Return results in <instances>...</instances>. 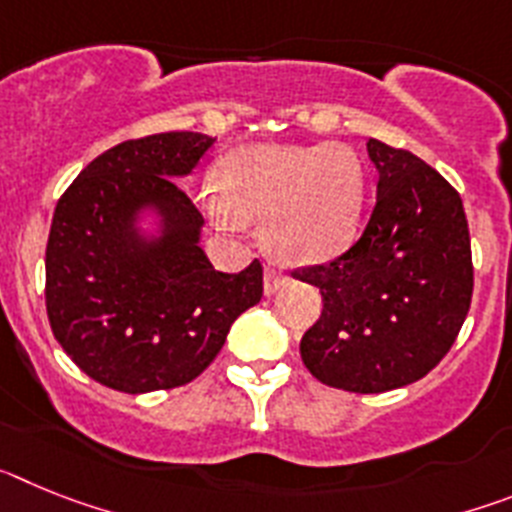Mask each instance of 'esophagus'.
Returning a JSON list of instances; mask_svg holds the SVG:
<instances>
[{
  "label": "esophagus",
  "mask_w": 512,
  "mask_h": 512,
  "mask_svg": "<svg viewBox=\"0 0 512 512\" xmlns=\"http://www.w3.org/2000/svg\"><path fill=\"white\" fill-rule=\"evenodd\" d=\"M282 284H284V274H279L277 269L264 271V295H274Z\"/></svg>",
  "instance_id": "esophagus-1"
}]
</instances>
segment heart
<instances>
[{"mask_svg":"<svg viewBox=\"0 0 512 512\" xmlns=\"http://www.w3.org/2000/svg\"><path fill=\"white\" fill-rule=\"evenodd\" d=\"M220 189L200 192L217 228L241 233L264 223V243L292 266L325 264L356 241L366 174L346 146H251L217 169Z\"/></svg>","mask_w":512,"mask_h":512,"instance_id":"heart-1","label":"heart"}]
</instances>
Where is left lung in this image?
<instances>
[{
    "label": "left lung",
    "instance_id": "left-lung-1",
    "mask_svg": "<svg viewBox=\"0 0 512 512\" xmlns=\"http://www.w3.org/2000/svg\"><path fill=\"white\" fill-rule=\"evenodd\" d=\"M377 205L359 241L330 264L295 271L323 295L300 341L315 379L377 395L418 382L449 354L474 287L464 205L410 151L366 140Z\"/></svg>",
    "mask_w": 512,
    "mask_h": 512
}]
</instances>
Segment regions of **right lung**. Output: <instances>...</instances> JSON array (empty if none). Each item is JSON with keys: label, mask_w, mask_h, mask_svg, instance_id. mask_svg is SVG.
<instances>
[{"label": "right lung", "mask_w": 512, "mask_h": 512, "mask_svg": "<svg viewBox=\"0 0 512 512\" xmlns=\"http://www.w3.org/2000/svg\"><path fill=\"white\" fill-rule=\"evenodd\" d=\"M212 143L189 130L125 140L58 200L45 248L48 320L104 387L143 395L192 382L261 300L259 261L215 271L200 246L205 220L176 184Z\"/></svg>", "instance_id": "obj_1"}]
</instances>
